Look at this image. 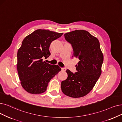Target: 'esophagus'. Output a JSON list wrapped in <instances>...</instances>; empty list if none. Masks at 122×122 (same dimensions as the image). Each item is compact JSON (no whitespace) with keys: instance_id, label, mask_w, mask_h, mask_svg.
<instances>
[{"instance_id":"34e87169","label":"esophagus","mask_w":122,"mask_h":122,"mask_svg":"<svg viewBox=\"0 0 122 122\" xmlns=\"http://www.w3.org/2000/svg\"><path fill=\"white\" fill-rule=\"evenodd\" d=\"M66 68H65V67H62L61 68V71H66Z\"/></svg>"}]
</instances>
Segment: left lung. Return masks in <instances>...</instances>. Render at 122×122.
I'll use <instances>...</instances> for the list:
<instances>
[{"label": "left lung", "instance_id": "obj_1", "mask_svg": "<svg viewBox=\"0 0 122 122\" xmlns=\"http://www.w3.org/2000/svg\"><path fill=\"white\" fill-rule=\"evenodd\" d=\"M71 45L72 57L79 61L76 72L67 70V79L61 81V89L65 95L72 98H81L95 86L101 74L104 56L99 40L86 30H76L64 35Z\"/></svg>", "mask_w": 122, "mask_h": 122}]
</instances>
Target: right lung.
Returning a JSON list of instances; mask_svg holds the SVG:
<instances>
[{"mask_svg":"<svg viewBox=\"0 0 122 122\" xmlns=\"http://www.w3.org/2000/svg\"><path fill=\"white\" fill-rule=\"evenodd\" d=\"M63 33L37 30L27 36L17 52V69L21 85L29 93L44 92L51 80L61 71L57 65L42 61L51 55L49 47Z\"/></svg>","mask_w":122,"mask_h":122,"instance_id":"add662e5","label":"right lung"}]
</instances>
